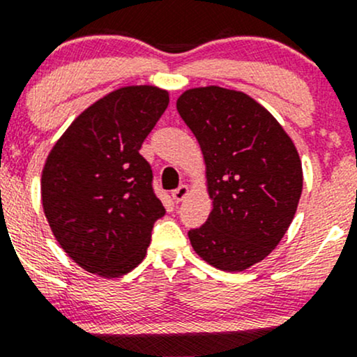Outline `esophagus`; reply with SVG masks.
<instances>
[{
	"instance_id": "1",
	"label": "esophagus",
	"mask_w": 357,
	"mask_h": 357,
	"mask_svg": "<svg viewBox=\"0 0 357 357\" xmlns=\"http://www.w3.org/2000/svg\"><path fill=\"white\" fill-rule=\"evenodd\" d=\"M187 195H189V187L187 185H180L178 189L172 190V197H174L175 202H182Z\"/></svg>"
}]
</instances>
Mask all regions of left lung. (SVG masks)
<instances>
[{
  "label": "left lung",
  "instance_id": "8db88e82",
  "mask_svg": "<svg viewBox=\"0 0 357 357\" xmlns=\"http://www.w3.org/2000/svg\"><path fill=\"white\" fill-rule=\"evenodd\" d=\"M177 110L201 146L213 201L206 225L189 231L190 245L216 269H248L278 247L296 213L298 149L269 110L243 91L190 88Z\"/></svg>",
  "mask_w": 357,
  "mask_h": 357
}]
</instances>
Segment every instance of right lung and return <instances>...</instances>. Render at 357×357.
Segmentation results:
<instances>
[{
    "instance_id": "right-lung-1",
    "label": "right lung",
    "mask_w": 357,
    "mask_h": 357,
    "mask_svg": "<svg viewBox=\"0 0 357 357\" xmlns=\"http://www.w3.org/2000/svg\"><path fill=\"white\" fill-rule=\"evenodd\" d=\"M168 100L153 85L117 88L83 110L49 151L44 214L61 248L91 274L121 278L146 257L165 208L139 149Z\"/></svg>"
}]
</instances>
